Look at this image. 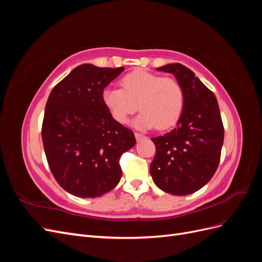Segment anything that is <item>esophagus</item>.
Wrapping results in <instances>:
<instances>
[{"label": "esophagus", "instance_id": "34e87169", "mask_svg": "<svg viewBox=\"0 0 262 262\" xmlns=\"http://www.w3.org/2000/svg\"><path fill=\"white\" fill-rule=\"evenodd\" d=\"M134 136H136V139H137V141H140V140H142V139H144V138H145L144 134L139 133V132H136V134H134Z\"/></svg>", "mask_w": 262, "mask_h": 262}]
</instances>
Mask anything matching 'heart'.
<instances>
[{
	"mask_svg": "<svg viewBox=\"0 0 262 262\" xmlns=\"http://www.w3.org/2000/svg\"><path fill=\"white\" fill-rule=\"evenodd\" d=\"M122 89L106 87L101 100L118 123L128 122L140 108L134 121L138 128L165 130L175 125L185 108V92L172 77H163L145 70H136L121 78Z\"/></svg>",
	"mask_w": 262,
	"mask_h": 262,
	"instance_id": "b5f03b06",
	"label": "heart"
}]
</instances>
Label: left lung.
Returning <instances> with one entry per match:
<instances>
[{
	"mask_svg": "<svg viewBox=\"0 0 262 262\" xmlns=\"http://www.w3.org/2000/svg\"><path fill=\"white\" fill-rule=\"evenodd\" d=\"M173 74L185 92V108L177 126L152 138L156 154L150 175L163 191L187 195L207 185L215 173L224 126L214 95L191 70L180 63L157 68Z\"/></svg>",
	"mask_w": 262,
	"mask_h": 262,
	"instance_id": "obj_1",
	"label": "left lung"
}]
</instances>
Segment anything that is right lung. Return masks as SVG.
<instances>
[{"mask_svg": "<svg viewBox=\"0 0 262 262\" xmlns=\"http://www.w3.org/2000/svg\"><path fill=\"white\" fill-rule=\"evenodd\" d=\"M123 67H76L53 87L46 104L41 137L58 184L80 198H96L120 181L121 155L136 144L133 132L115 121L102 104L105 87Z\"/></svg>", "mask_w": 262, "mask_h": 262, "instance_id": "right-lung-1", "label": "right lung"}]
</instances>
